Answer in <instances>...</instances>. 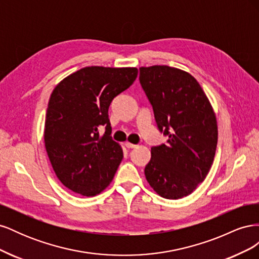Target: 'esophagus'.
Instances as JSON below:
<instances>
[{"label": "esophagus", "mask_w": 259, "mask_h": 259, "mask_svg": "<svg viewBox=\"0 0 259 259\" xmlns=\"http://www.w3.org/2000/svg\"><path fill=\"white\" fill-rule=\"evenodd\" d=\"M125 146H126L127 148H136V147H137V145H134V144H132V143H128V142H126V143H125Z\"/></svg>", "instance_id": "obj_1"}]
</instances>
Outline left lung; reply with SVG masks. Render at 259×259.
Here are the masks:
<instances>
[{"label": "left lung", "mask_w": 259, "mask_h": 259, "mask_svg": "<svg viewBox=\"0 0 259 259\" xmlns=\"http://www.w3.org/2000/svg\"><path fill=\"white\" fill-rule=\"evenodd\" d=\"M139 81L167 143L151 148L145 167L149 185L162 198L177 200L205 179L217 147V121L194 77L168 66L139 68Z\"/></svg>", "instance_id": "obj_1"}]
</instances>
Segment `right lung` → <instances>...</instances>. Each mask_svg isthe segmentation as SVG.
Returning <instances> with one entry per match:
<instances>
[{"label":"right lung","mask_w":259,"mask_h":259,"mask_svg":"<svg viewBox=\"0 0 259 259\" xmlns=\"http://www.w3.org/2000/svg\"><path fill=\"white\" fill-rule=\"evenodd\" d=\"M137 68L85 67L54 89L45 117L44 143L61 184L84 197L110 185L123 159L111 138V101L134 83ZM104 127V136L99 130Z\"/></svg>","instance_id":"add662e5"}]
</instances>
